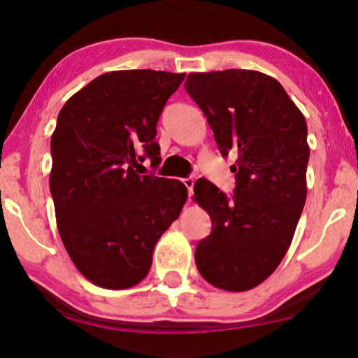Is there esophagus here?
<instances>
[{
  "label": "esophagus",
  "mask_w": 358,
  "mask_h": 358,
  "mask_svg": "<svg viewBox=\"0 0 358 358\" xmlns=\"http://www.w3.org/2000/svg\"><path fill=\"white\" fill-rule=\"evenodd\" d=\"M183 185L186 186V189H187V196L191 197L194 194V178H191V177L183 178Z\"/></svg>",
  "instance_id": "34e87169"
}]
</instances>
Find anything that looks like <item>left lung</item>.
Here are the masks:
<instances>
[{
    "label": "left lung",
    "mask_w": 358,
    "mask_h": 358,
    "mask_svg": "<svg viewBox=\"0 0 358 358\" xmlns=\"http://www.w3.org/2000/svg\"><path fill=\"white\" fill-rule=\"evenodd\" d=\"M185 88L221 155H238L232 196L203 178L194 185L211 220L196 265L215 287L243 292L273 273L294 238L306 201V121L281 83L259 71L192 72Z\"/></svg>",
    "instance_id": "obj_1"
}]
</instances>
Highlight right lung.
I'll return each instance as SVG.
<instances>
[{"mask_svg":"<svg viewBox=\"0 0 358 358\" xmlns=\"http://www.w3.org/2000/svg\"><path fill=\"white\" fill-rule=\"evenodd\" d=\"M185 74L106 72L58 113L52 134L50 192L58 232L77 270L104 289H128L148 275L161 235L187 199L178 180L141 175L161 159L156 124Z\"/></svg>","mask_w":358,"mask_h":358,"instance_id":"obj_1","label":"right lung"}]
</instances>
